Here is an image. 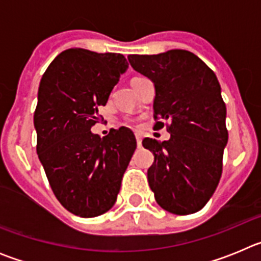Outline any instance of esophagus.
<instances>
[{"label":"esophagus","instance_id":"esophagus-1","mask_svg":"<svg viewBox=\"0 0 261 261\" xmlns=\"http://www.w3.org/2000/svg\"><path fill=\"white\" fill-rule=\"evenodd\" d=\"M136 140H137V145L138 146H141V142H142V138H141V135H136Z\"/></svg>","mask_w":261,"mask_h":261}]
</instances>
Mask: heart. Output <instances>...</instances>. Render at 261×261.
I'll return each mask as SVG.
<instances>
[{"instance_id": "b5f03b06", "label": "heart", "mask_w": 261, "mask_h": 261, "mask_svg": "<svg viewBox=\"0 0 261 261\" xmlns=\"http://www.w3.org/2000/svg\"><path fill=\"white\" fill-rule=\"evenodd\" d=\"M140 78H141V77H135V78H132V81H130V84H135V82H136V81H138V80H140Z\"/></svg>"}]
</instances>
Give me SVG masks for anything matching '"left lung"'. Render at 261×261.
<instances>
[{
    "label": "left lung",
    "instance_id": "left-lung-1",
    "mask_svg": "<svg viewBox=\"0 0 261 261\" xmlns=\"http://www.w3.org/2000/svg\"><path fill=\"white\" fill-rule=\"evenodd\" d=\"M135 70L155 87V128L165 126L168 141L145 138L154 163L147 180L161 208L191 214L209 201L222 174L226 106L214 71L192 52L171 49L159 55H130Z\"/></svg>",
    "mask_w": 261,
    "mask_h": 261
}]
</instances>
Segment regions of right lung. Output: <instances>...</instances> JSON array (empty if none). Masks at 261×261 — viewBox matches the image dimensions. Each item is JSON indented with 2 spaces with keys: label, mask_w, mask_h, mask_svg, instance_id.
Returning <instances> with one entry per match:
<instances>
[{
  "label": "right lung",
  "mask_w": 261,
  "mask_h": 261,
  "mask_svg": "<svg viewBox=\"0 0 261 261\" xmlns=\"http://www.w3.org/2000/svg\"><path fill=\"white\" fill-rule=\"evenodd\" d=\"M126 68L120 53L70 48L41 77L34 114L36 151L55 196L75 216L96 217L114 206L135 153L129 129L103 138L90 130Z\"/></svg>",
  "instance_id": "obj_1"
}]
</instances>
